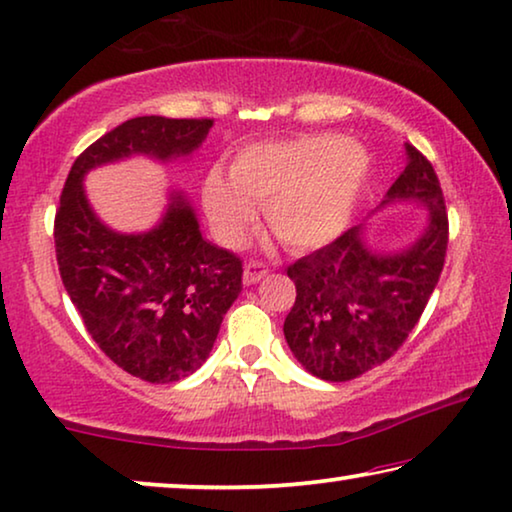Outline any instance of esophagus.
I'll use <instances>...</instances> for the list:
<instances>
[{
    "instance_id": "obj_1",
    "label": "esophagus",
    "mask_w": 512,
    "mask_h": 512,
    "mask_svg": "<svg viewBox=\"0 0 512 512\" xmlns=\"http://www.w3.org/2000/svg\"><path fill=\"white\" fill-rule=\"evenodd\" d=\"M267 272L270 270H267V265H263L261 261H249L245 265V274H242V279H245L247 286H251V283L261 281Z\"/></svg>"
}]
</instances>
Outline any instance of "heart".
Listing matches in <instances>:
<instances>
[{
	"label": "heart",
	"instance_id": "1",
	"mask_svg": "<svg viewBox=\"0 0 512 512\" xmlns=\"http://www.w3.org/2000/svg\"><path fill=\"white\" fill-rule=\"evenodd\" d=\"M371 155L338 132L258 141L235 153L231 178L210 169L201 196L224 242L238 245L265 208L272 233L290 249H316L350 222Z\"/></svg>",
	"mask_w": 512,
	"mask_h": 512
}]
</instances>
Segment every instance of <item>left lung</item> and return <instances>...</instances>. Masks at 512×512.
Returning a JSON list of instances; mask_svg holds the SVG:
<instances>
[{
    "mask_svg": "<svg viewBox=\"0 0 512 512\" xmlns=\"http://www.w3.org/2000/svg\"><path fill=\"white\" fill-rule=\"evenodd\" d=\"M405 148L407 167L382 206L426 203V233L403 251L377 254L361 240V226H352L288 265L297 297L283 336L297 361L320 380H355L396 355L444 270L448 215L442 187L428 157L410 144Z\"/></svg>",
    "mask_w": 512,
    "mask_h": 512,
    "instance_id": "1",
    "label": "left lung"
}]
</instances>
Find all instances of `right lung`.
I'll list each match as a JSON object with an SVG mask.
<instances>
[{"label": "right lung", "mask_w": 512, "mask_h": 512, "mask_svg": "<svg viewBox=\"0 0 512 512\" xmlns=\"http://www.w3.org/2000/svg\"><path fill=\"white\" fill-rule=\"evenodd\" d=\"M212 119L137 116L77 157L54 217V249L70 302L86 332L125 373L153 384L178 382L208 359L224 313L242 290V261L201 238L180 194L148 233L107 229L86 201L84 174L128 155H190Z\"/></svg>", "instance_id": "add662e5"}]
</instances>
